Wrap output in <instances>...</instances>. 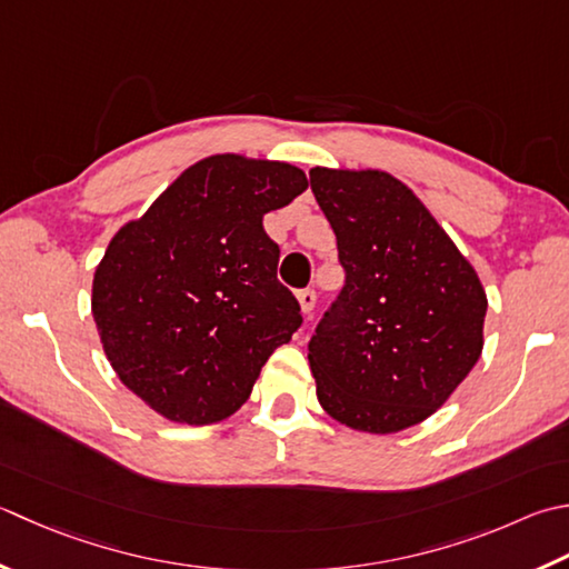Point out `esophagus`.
<instances>
[{"mask_svg":"<svg viewBox=\"0 0 569 569\" xmlns=\"http://www.w3.org/2000/svg\"><path fill=\"white\" fill-rule=\"evenodd\" d=\"M316 291L313 288H303V291H298V303H300V308H303V313L306 316H310L313 313V308H316Z\"/></svg>","mask_w":569,"mask_h":569,"instance_id":"1","label":"esophagus"}]
</instances>
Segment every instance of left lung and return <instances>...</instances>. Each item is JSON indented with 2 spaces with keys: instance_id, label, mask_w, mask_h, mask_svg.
Segmentation results:
<instances>
[{
  "instance_id": "left-lung-1",
  "label": "left lung",
  "mask_w": 569,
  "mask_h": 569,
  "mask_svg": "<svg viewBox=\"0 0 569 569\" xmlns=\"http://www.w3.org/2000/svg\"><path fill=\"white\" fill-rule=\"evenodd\" d=\"M345 283L308 342L322 409L358 431L431 417L481 358L488 300L473 266L392 174L310 170Z\"/></svg>"
}]
</instances>
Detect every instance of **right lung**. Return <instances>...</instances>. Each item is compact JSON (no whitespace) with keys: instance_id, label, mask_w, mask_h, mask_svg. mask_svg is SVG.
<instances>
[{"instance_id":"1","label":"right lung","mask_w":569,"mask_h":569,"mask_svg":"<svg viewBox=\"0 0 569 569\" xmlns=\"http://www.w3.org/2000/svg\"><path fill=\"white\" fill-rule=\"evenodd\" d=\"M306 187L288 162L214 154L108 243L93 276L98 336L120 382L162 417L227 419L300 328L263 214Z\"/></svg>"}]
</instances>
